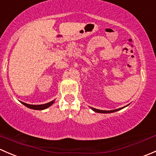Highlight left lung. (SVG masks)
Returning <instances> with one entry per match:
<instances>
[{
	"mask_svg": "<svg viewBox=\"0 0 156 156\" xmlns=\"http://www.w3.org/2000/svg\"><path fill=\"white\" fill-rule=\"evenodd\" d=\"M93 110H94V112H99V113H111V112H116V111H119V110L122 109V108H117V109H114V110H109V111H106V110H100V109H97V108H92Z\"/></svg>",
	"mask_w": 156,
	"mask_h": 156,
	"instance_id": "obj_1",
	"label": "left lung"
}]
</instances>
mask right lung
Wrapping results in <instances>:
<instances>
[{
  "label": "right lung",
  "instance_id": "right-lung-1",
  "mask_svg": "<svg viewBox=\"0 0 156 156\" xmlns=\"http://www.w3.org/2000/svg\"><path fill=\"white\" fill-rule=\"evenodd\" d=\"M53 103H54V100L50 102V103H45V104H42V105H29V104H27V103H23V102H22V103H23V105H25L26 106H27L28 108H32V109H35V110L45 109V108H48L49 106H51Z\"/></svg>",
  "mask_w": 156,
  "mask_h": 156
}]
</instances>
